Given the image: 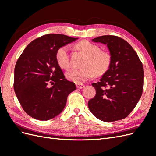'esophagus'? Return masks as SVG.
Returning <instances> with one entry per match:
<instances>
[{"label":"esophagus","mask_w":156,"mask_h":156,"mask_svg":"<svg viewBox=\"0 0 156 156\" xmlns=\"http://www.w3.org/2000/svg\"><path fill=\"white\" fill-rule=\"evenodd\" d=\"M76 87L79 89H81V88H83L84 87V84H77Z\"/></svg>","instance_id":"1"}]
</instances>
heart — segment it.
<instances>
[{
  "label": "heart",
  "instance_id": "1",
  "mask_svg": "<svg viewBox=\"0 0 156 156\" xmlns=\"http://www.w3.org/2000/svg\"><path fill=\"white\" fill-rule=\"evenodd\" d=\"M76 48L87 56L81 69H72L66 73L71 81L81 84L91 79L95 75L104 73L109 68L112 62V55L107 50H102L100 45L88 40H83ZM56 60L62 69H67L71 66L69 49L68 45L60 47L56 53Z\"/></svg>",
  "mask_w": 156,
  "mask_h": 156
}]
</instances>
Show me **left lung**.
<instances>
[{"mask_svg": "<svg viewBox=\"0 0 156 156\" xmlns=\"http://www.w3.org/2000/svg\"><path fill=\"white\" fill-rule=\"evenodd\" d=\"M92 41L107 45L112 62L100 81L92 84L96 94L88 101L89 109L103 122L124 119L142 96L143 64L130 44L119 36H101Z\"/></svg>", "mask_w": 156, "mask_h": 156, "instance_id": "8db88e82", "label": "left lung"}]
</instances>
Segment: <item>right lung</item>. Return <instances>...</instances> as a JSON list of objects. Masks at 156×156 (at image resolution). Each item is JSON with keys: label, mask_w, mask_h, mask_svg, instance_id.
<instances>
[{"label": "right lung", "mask_w": 156, "mask_h": 156, "mask_svg": "<svg viewBox=\"0 0 156 156\" xmlns=\"http://www.w3.org/2000/svg\"><path fill=\"white\" fill-rule=\"evenodd\" d=\"M78 38L49 34L32 41L18 58L13 88L23 109L39 120H48L63 111L69 94L76 89L56 60L60 47Z\"/></svg>", "instance_id": "add662e5"}]
</instances>
